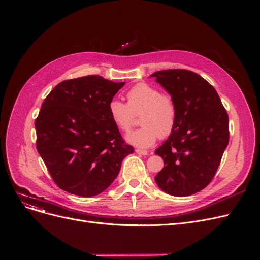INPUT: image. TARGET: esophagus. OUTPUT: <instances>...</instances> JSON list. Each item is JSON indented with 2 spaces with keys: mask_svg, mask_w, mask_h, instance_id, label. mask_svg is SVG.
I'll use <instances>...</instances> for the list:
<instances>
[{
  "mask_svg": "<svg viewBox=\"0 0 260 260\" xmlns=\"http://www.w3.org/2000/svg\"><path fill=\"white\" fill-rule=\"evenodd\" d=\"M135 152L137 153V154H140V155H148V153H149V151L143 150V149H136Z\"/></svg>",
  "mask_w": 260,
  "mask_h": 260,
  "instance_id": "obj_1",
  "label": "esophagus"
}]
</instances>
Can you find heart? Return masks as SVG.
Wrapping results in <instances>:
<instances>
[{"instance_id": "b5f03b06", "label": "heart", "mask_w": 260, "mask_h": 260, "mask_svg": "<svg viewBox=\"0 0 260 260\" xmlns=\"http://www.w3.org/2000/svg\"><path fill=\"white\" fill-rule=\"evenodd\" d=\"M127 104L111 100L108 113L113 125L121 132H128L135 115L140 114L142 126L127 134L126 140L134 146L149 148L160 137H167L175 129L177 107L170 95L162 94L155 86L138 83L127 92Z\"/></svg>"}]
</instances>
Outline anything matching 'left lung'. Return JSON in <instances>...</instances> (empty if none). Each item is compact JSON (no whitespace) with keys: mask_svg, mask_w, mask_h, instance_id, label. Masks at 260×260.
<instances>
[{"mask_svg":"<svg viewBox=\"0 0 260 260\" xmlns=\"http://www.w3.org/2000/svg\"><path fill=\"white\" fill-rule=\"evenodd\" d=\"M151 77L177 107L175 129L155 151L164 159L155 182L169 195H193L212 181L228 146L227 111L213 86L194 72L166 70Z\"/></svg>","mask_w":260,"mask_h":260,"instance_id":"obj_1","label":"left lung"}]
</instances>
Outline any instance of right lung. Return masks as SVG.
<instances>
[{"label":"right lung","mask_w":260,"mask_h":260,"mask_svg":"<svg viewBox=\"0 0 260 260\" xmlns=\"http://www.w3.org/2000/svg\"><path fill=\"white\" fill-rule=\"evenodd\" d=\"M124 84L84 76L60 82L45 99L35 120L36 148L54 183L67 193L101 194L134 152L108 113Z\"/></svg>","instance_id":"add662e5"}]
</instances>
